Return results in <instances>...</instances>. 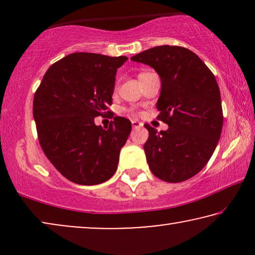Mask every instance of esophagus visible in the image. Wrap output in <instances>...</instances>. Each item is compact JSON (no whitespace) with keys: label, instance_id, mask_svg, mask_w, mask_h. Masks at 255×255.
Segmentation results:
<instances>
[{"label":"esophagus","instance_id":"obj_1","mask_svg":"<svg viewBox=\"0 0 255 255\" xmlns=\"http://www.w3.org/2000/svg\"><path fill=\"white\" fill-rule=\"evenodd\" d=\"M131 123H132V128H140V127H142V124L140 123V122H138V121H132Z\"/></svg>","mask_w":255,"mask_h":255}]
</instances>
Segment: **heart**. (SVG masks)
Masks as SVG:
<instances>
[{"label":"heart","mask_w":255,"mask_h":255,"mask_svg":"<svg viewBox=\"0 0 255 255\" xmlns=\"http://www.w3.org/2000/svg\"><path fill=\"white\" fill-rule=\"evenodd\" d=\"M142 74H145V73H141V74L140 75H142ZM128 111H130V113L132 114V113H133V110H128Z\"/></svg>","instance_id":"b5f03b06"}]
</instances>
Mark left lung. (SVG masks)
<instances>
[{
	"label": "left lung",
	"instance_id": "left-lung-1",
	"mask_svg": "<svg viewBox=\"0 0 255 255\" xmlns=\"http://www.w3.org/2000/svg\"><path fill=\"white\" fill-rule=\"evenodd\" d=\"M131 60L151 66L161 80L158 120L168 128L158 132L145 124L149 169L166 182L190 179L207 165L221 138L223 110L215 75L194 52L181 46H156Z\"/></svg>",
	"mask_w": 255,
	"mask_h": 255
}]
</instances>
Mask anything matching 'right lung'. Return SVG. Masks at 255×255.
Returning <instances> with one entry per match:
<instances>
[{
	"mask_svg": "<svg viewBox=\"0 0 255 255\" xmlns=\"http://www.w3.org/2000/svg\"><path fill=\"white\" fill-rule=\"evenodd\" d=\"M127 57L68 54L45 73L33 97V118L45 155L72 182L94 186L117 169L131 122L116 116L108 128L94 118L109 114L117 68Z\"/></svg>",
	"mask_w": 255,
	"mask_h": 255,
	"instance_id": "add662e5",
	"label": "right lung"
}]
</instances>
